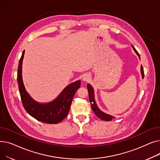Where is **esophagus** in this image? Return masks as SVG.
<instances>
[{
    "instance_id": "obj_1",
    "label": "esophagus",
    "mask_w": 160,
    "mask_h": 160,
    "mask_svg": "<svg viewBox=\"0 0 160 160\" xmlns=\"http://www.w3.org/2000/svg\"><path fill=\"white\" fill-rule=\"evenodd\" d=\"M89 80V76L88 74H85L83 77V80L84 81H88Z\"/></svg>"
}]
</instances>
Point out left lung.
Masks as SVG:
<instances>
[{
	"instance_id": "left-lung-1",
	"label": "left lung",
	"mask_w": 160,
	"mask_h": 160,
	"mask_svg": "<svg viewBox=\"0 0 160 160\" xmlns=\"http://www.w3.org/2000/svg\"><path fill=\"white\" fill-rule=\"evenodd\" d=\"M132 48H133L134 51H135L137 53L138 56L140 58L139 54L138 52V51L136 50V48L133 47V46H132ZM141 74H142V78H144V70H143V67H142V65L141 66ZM87 87H88V93H89V99L90 103L91 104V108H92V110H93V111L95 112V115L98 117V118H100V119H102L103 121H112L114 118L113 116L104 113V112L100 111L99 109L98 108V107H97V104L95 102L94 91H93V88H92L91 86L89 85V84H88Z\"/></svg>"
}]
</instances>
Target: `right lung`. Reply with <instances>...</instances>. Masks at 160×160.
Here are the masks:
<instances>
[{"label": "right lung", "instance_id": "add662e5", "mask_svg": "<svg viewBox=\"0 0 160 160\" xmlns=\"http://www.w3.org/2000/svg\"><path fill=\"white\" fill-rule=\"evenodd\" d=\"M24 50L19 60L18 69V83L24 108L33 118L47 124H58L68 115L73 97L80 87V80L71 83L52 102L41 104L36 102L27 94L22 81L21 68Z\"/></svg>", "mask_w": 160, "mask_h": 160}]
</instances>
